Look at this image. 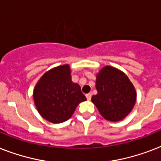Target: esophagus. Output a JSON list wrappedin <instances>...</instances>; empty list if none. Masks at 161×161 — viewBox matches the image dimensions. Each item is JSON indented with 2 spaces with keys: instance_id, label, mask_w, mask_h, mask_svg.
<instances>
[{
  "instance_id": "34e87169",
  "label": "esophagus",
  "mask_w": 161,
  "mask_h": 161,
  "mask_svg": "<svg viewBox=\"0 0 161 161\" xmlns=\"http://www.w3.org/2000/svg\"><path fill=\"white\" fill-rule=\"evenodd\" d=\"M86 98H87V99H88V100H90L91 98H92L91 93H87V94H86Z\"/></svg>"
}]
</instances>
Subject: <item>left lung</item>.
<instances>
[{
  "mask_svg": "<svg viewBox=\"0 0 161 161\" xmlns=\"http://www.w3.org/2000/svg\"><path fill=\"white\" fill-rule=\"evenodd\" d=\"M98 93L92 102L105 119L117 122L127 116L136 101V91L127 76L117 68L106 66L96 77Z\"/></svg>",
  "mask_w": 161,
  "mask_h": 161,
  "instance_id": "1",
  "label": "left lung"
}]
</instances>
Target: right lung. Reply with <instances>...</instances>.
I'll return each instance as SVG.
<instances>
[{
	"label": "right lung",
	"mask_w": 161,
	"mask_h": 161,
	"mask_svg": "<svg viewBox=\"0 0 161 161\" xmlns=\"http://www.w3.org/2000/svg\"><path fill=\"white\" fill-rule=\"evenodd\" d=\"M71 78L68 64L58 66L44 73L34 88L36 109L49 122H65L72 117L77 106L87 100L80 86Z\"/></svg>",
	"instance_id": "obj_1"
}]
</instances>
